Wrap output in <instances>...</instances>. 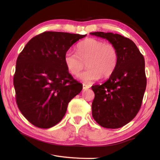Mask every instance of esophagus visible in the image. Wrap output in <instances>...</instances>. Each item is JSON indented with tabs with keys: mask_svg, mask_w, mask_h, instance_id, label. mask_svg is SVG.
Here are the masks:
<instances>
[{
	"mask_svg": "<svg viewBox=\"0 0 160 160\" xmlns=\"http://www.w3.org/2000/svg\"><path fill=\"white\" fill-rule=\"evenodd\" d=\"M82 85H83V89H84V90L88 89L90 87L89 85H87V84H83Z\"/></svg>",
	"mask_w": 160,
	"mask_h": 160,
	"instance_id": "esophagus-1",
	"label": "esophagus"
}]
</instances>
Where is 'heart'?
<instances>
[{
  "label": "heart",
  "instance_id": "heart-1",
  "mask_svg": "<svg viewBox=\"0 0 160 160\" xmlns=\"http://www.w3.org/2000/svg\"><path fill=\"white\" fill-rule=\"evenodd\" d=\"M119 53L113 44L89 38L77 45V53L69 50L64 54V62L68 71L76 76L82 71L85 64L88 69L79 78L89 83L100 77L108 78L113 73L118 66Z\"/></svg>",
  "mask_w": 160,
  "mask_h": 160
}]
</instances>
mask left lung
Wrapping results in <instances>:
<instances>
[{"label": "left lung", "instance_id": "left-lung-1", "mask_svg": "<svg viewBox=\"0 0 160 160\" xmlns=\"http://www.w3.org/2000/svg\"><path fill=\"white\" fill-rule=\"evenodd\" d=\"M117 47L118 66L101 85L91 87L95 93L92 116L107 128H118L128 124L140 111L147 87L145 62L135 44L118 33L92 32Z\"/></svg>", "mask_w": 160, "mask_h": 160}]
</instances>
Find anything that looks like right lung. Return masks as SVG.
Here are the masks:
<instances>
[{"label":"right lung","instance_id":"1","mask_svg":"<svg viewBox=\"0 0 160 160\" xmlns=\"http://www.w3.org/2000/svg\"><path fill=\"white\" fill-rule=\"evenodd\" d=\"M85 35L45 32L27 43L18 56L13 86L19 110L30 123L49 128L62 120L68 104L81 92L64 62V54Z\"/></svg>","mask_w":160,"mask_h":160}]
</instances>
